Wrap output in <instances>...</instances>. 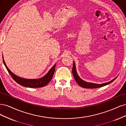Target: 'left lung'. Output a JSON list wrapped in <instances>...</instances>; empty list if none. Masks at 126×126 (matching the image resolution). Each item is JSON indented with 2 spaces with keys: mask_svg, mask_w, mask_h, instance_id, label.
<instances>
[{
  "mask_svg": "<svg viewBox=\"0 0 126 126\" xmlns=\"http://www.w3.org/2000/svg\"><path fill=\"white\" fill-rule=\"evenodd\" d=\"M72 73H73V75L74 78L77 83H78L80 86L82 87L83 88H99V87L106 86V85L112 83L113 81L115 80V79L117 78V76L115 79H113L111 81H110V82L105 83L103 84H101L87 82L86 81H84L83 79H81L78 75V73H77V72L76 70V66H75L74 62H73V68H72Z\"/></svg>",
  "mask_w": 126,
  "mask_h": 126,
  "instance_id": "left-lung-1",
  "label": "left lung"
}]
</instances>
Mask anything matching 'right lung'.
I'll use <instances>...</instances> for the list:
<instances>
[{
  "label": "right lung",
  "instance_id": "obj_1",
  "mask_svg": "<svg viewBox=\"0 0 126 126\" xmlns=\"http://www.w3.org/2000/svg\"><path fill=\"white\" fill-rule=\"evenodd\" d=\"M2 58H3V62L4 65H5V66L7 68L8 72L9 73L10 75L11 76L14 80H15L18 84L25 87H31V88H39V87H42L46 86V85L50 82V80H51L53 76L54 73L55 71L56 64L54 65V66H52V67L50 69L49 71L47 72V73L46 75H44L41 78L38 79H23V78H20V77L14 74L8 68L5 61H4L3 57Z\"/></svg>",
  "mask_w": 126,
  "mask_h": 126
}]
</instances>
